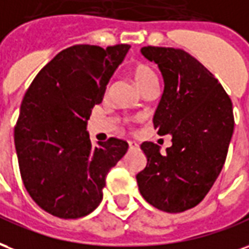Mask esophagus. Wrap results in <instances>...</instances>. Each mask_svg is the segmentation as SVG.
I'll list each match as a JSON object with an SVG mask.
<instances>
[{"label": "esophagus", "instance_id": "obj_1", "mask_svg": "<svg viewBox=\"0 0 249 249\" xmlns=\"http://www.w3.org/2000/svg\"><path fill=\"white\" fill-rule=\"evenodd\" d=\"M128 147H130V150H135V148H138V144L135 142H128Z\"/></svg>", "mask_w": 249, "mask_h": 249}]
</instances>
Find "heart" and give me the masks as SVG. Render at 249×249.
Returning <instances> with one entry per match:
<instances>
[{"label": "heart", "mask_w": 249, "mask_h": 249, "mask_svg": "<svg viewBox=\"0 0 249 249\" xmlns=\"http://www.w3.org/2000/svg\"><path fill=\"white\" fill-rule=\"evenodd\" d=\"M132 75L134 79L137 82L138 87L141 90H146L147 87L151 86L154 83H157V75L152 70L151 67L148 66L147 63L138 62L132 66Z\"/></svg>", "instance_id": "1"}]
</instances>
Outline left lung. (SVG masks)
I'll use <instances>...</instances> for the list:
<instances>
[{
    "label": "left lung",
    "mask_w": 249,
    "mask_h": 249,
    "mask_svg": "<svg viewBox=\"0 0 249 249\" xmlns=\"http://www.w3.org/2000/svg\"><path fill=\"white\" fill-rule=\"evenodd\" d=\"M144 57L162 72L164 90L154 114L159 135L172 146L143 142L146 168L137 175L142 196L170 213L197 206L219 177L233 134L232 102L216 78L191 54L174 48L146 46Z\"/></svg>",
    "instance_id": "left-lung-1"
}]
</instances>
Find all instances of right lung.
Here are the masks:
<instances>
[{"instance_id": "obj_1", "label": "right lung", "mask_w": 249, "mask_h": 249, "mask_svg": "<svg viewBox=\"0 0 249 249\" xmlns=\"http://www.w3.org/2000/svg\"><path fill=\"white\" fill-rule=\"evenodd\" d=\"M130 46L75 45L33 79L21 103L14 143L23 186L38 206L78 219L102 200L108 171L127 152L118 138L92 146L87 121Z\"/></svg>"}]
</instances>
